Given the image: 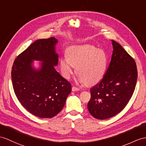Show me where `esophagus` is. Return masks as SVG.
I'll use <instances>...</instances> for the list:
<instances>
[{
	"label": "esophagus",
	"mask_w": 146,
	"mask_h": 146,
	"mask_svg": "<svg viewBox=\"0 0 146 146\" xmlns=\"http://www.w3.org/2000/svg\"><path fill=\"white\" fill-rule=\"evenodd\" d=\"M80 90L79 88H77V87H76L73 86V87H72V91H73V92L78 91V90Z\"/></svg>",
	"instance_id": "34e87169"
}]
</instances>
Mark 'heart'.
<instances>
[{"instance_id": "obj_1", "label": "heart", "mask_w": 146, "mask_h": 146, "mask_svg": "<svg viewBox=\"0 0 146 146\" xmlns=\"http://www.w3.org/2000/svg\"><path fill=\"white\" fill-rule=\"evenodd\" d=\"M67 55L59 61L60 69L66 79L70 77L74 67L79 80L87 85L97 84L105 75L108 57L102 49L89 44L75 45L67 49Z\"/></svg>"}]
</instances>
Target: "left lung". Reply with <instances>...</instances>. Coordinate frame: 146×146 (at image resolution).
<instances>
[{"instance_id": "obj_1", "label": "left lung", "mask_w": 146, "mask_h": 146, "mask_svg": "<svg viewBox=\"0 0 146 146\" xmlns=\"http://www.w3.org/2000/svg\"><path fill=\"white\" fill-rule=\"evenodd\" d=\"M113 54L105 75L90 89L88 111L98 119H106L121 111L134 93L137 79L136 62L121 45L111 40Z\"/></svg>"}]
</instances>
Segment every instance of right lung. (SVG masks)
Returning a JSON list of instances; mask_svg holds the SVG:
<instances>
[{"mask_svg":"<svg viewBox=\"0 0 146 146\" xmlns=\"http://www.w3.org/2000/svg\"><path fill=\"white\" fill-rule=\"evenodd\" d=\"M54 37L35 41L17 57L12 70L14 92L28 111L51 118L61 111L71 92V85L55 69L59 55ZM40 61L38 68L34 61Z\"/></svg>","mask_w":146,"mask_h":146,"instance_id":"1","label":"right lung"}]
</instances>
